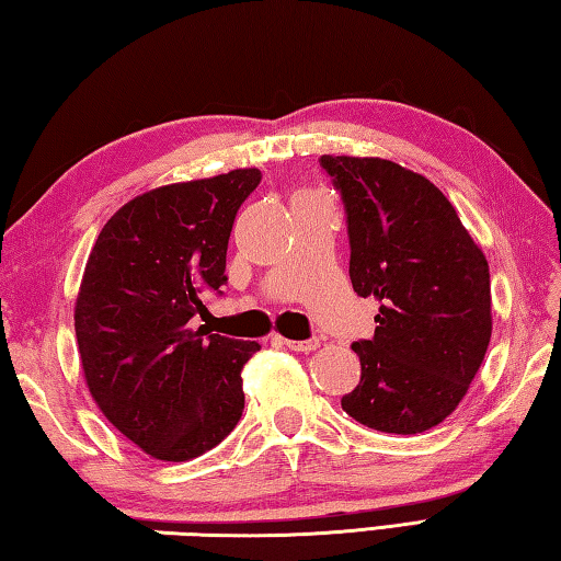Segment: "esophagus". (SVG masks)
<instances>
[{"mask_svg": "<svg viewBox=\"0 0 561 561\" xmlns=\"http://www.w3.org/2000/svg\"><path fill=\"white\" fill-rule=\"evenodd\" d=\"M279 341L287 348H291V351H304V354H309V351H317L319 346H321V341L319 339H309V341H294V339H282L279 336Z\"/></svg>", "mask_w": 561, "mask_h": 561, "instance_id": "1", "label": "esophagus"}]
</instances>
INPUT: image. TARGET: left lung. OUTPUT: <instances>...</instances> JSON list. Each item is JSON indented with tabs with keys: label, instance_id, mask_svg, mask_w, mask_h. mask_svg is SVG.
I'll list each match as a JSON object with an SVG mask.
<instances>
[{
	"label": "left lung",
	"instance_id": "left-lung-1",
	"mask_svg": "<svg viewBox=\"0 0 561 561\" xmlns=\"http://www.w3.org/2000/svg\"><path fill=\"white\" fill-rule=\"evenodd\" d=\"M346 205L348 277L378 301L356 341L360 381L341 408L368 428L415 435L468 393L492 334L490 267L438 187L393 160L321 156Z\"/></svg>",
	"mask_w": 561,
	"mask_h": 561
}]
</instances>
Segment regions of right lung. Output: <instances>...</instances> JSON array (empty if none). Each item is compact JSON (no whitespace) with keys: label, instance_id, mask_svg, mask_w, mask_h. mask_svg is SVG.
Instances as JSON below:
<instances>
[{"label":"right lung","instance_id":"obj_1","mask_svg":"<svg viewBox=\"0 0 561 561\" xmlns=\"http://www.w3.org/2000/svg\"><path fill=\"white\" fill-rule=\"evenodd\" d=\"M257 168L163 185L103 225L73 307L91 398L150 458L185 462L240 421L242 368L257 341L193 329L203 291L227 282L234 215L260 185Z\"/></svg>","mask_w":561,"mask_h":561}]
</instances>
